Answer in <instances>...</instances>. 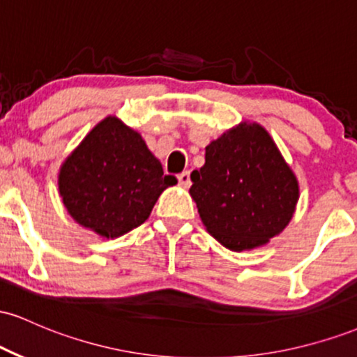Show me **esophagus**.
<instances>
[{
  "label": "esophagus",
  "mask_w": 357,
  "mask_h": 357,
  "mask_svg": "<svg viewBox=\"0 0 357 357\" xmlns=\"http://www.w3.org/2000/svg\"><path fill=\"white\" fill-rule=\"evenodd\" d=\"M178 181L181 184L183 188H190L191 186V176L188 171H183L181 174H178Z\"/></svg>",
  "instance_id": "34e87169"
}]
</instances>
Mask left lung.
<instances>
[{
    "label": "left lung",
    "instance_id": "obj_1",
    "mask_svg": "<svg viewBox=\"0 0 357 357\" xmlns=\"http://www.w3.org/2000/svg\"><path fill=\"white\" fill-rule=\"evenodd\" d=\"M191 181L208 233L233 252L267 245L284 231L298 202L296 174L257 122H241L211 141Z\"/></svg>",
    "mask_w": 357,
    "mask_h": 357
}]
</instances>
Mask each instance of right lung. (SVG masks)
<instances>
[{"instance_id":"obj_1","label":"right lung","mask_w":357,"mask_h":357,"mask_svg":"<svg viewBox=\"0 0 357 357\" xmlns=\"http://www.w3.org/2000/svg\"><path fill=\"white\" fill-rule=\"evenodd\" d=\"M176 183L141 134L114 116L90 130L59 173L68 215L107 240L144 223L161 192Z\"/></svg>"}]
</instances>
